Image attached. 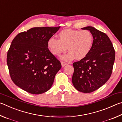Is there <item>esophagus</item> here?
Instances as JSON below:
<instances>
[{"mask_svg": "<svg viewBox=\"0 0 122 122\" xmlns=\"http://www.w3.org/2000/svg\"><path fill=\"white\" fill-rule=\"evenodd\" d=\"M61 66H62L63 67H64V66H65L66 65H67V63L66 62H64V61H61Z\"/></svg>", "mask_w": 122, "mask_h": 122, "instance_id": "esophagus-1", "label": "esophagus"}]
</instances>
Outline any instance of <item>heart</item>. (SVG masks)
Instances as JSON below:
<instances>
[{
    "label": "heart",
    "mask_w": 122,
    "mask_h": 122,
    "mask_svg": "<svg viewBox=\"0 0 122 122\" xmlns=\"http://www.w3.org/2000/svg\"><path fill=\"white\" fill-rule=\"evenodd\" d=\"M58 39L49 38L47 46L52 55L58 57L65 50L69 52L63 55L61 59L69 61L74 58L80 60L86 57L91 50L93 43V35L88 30L65 29L58 33Z\"/></svg>",
    "instance_id": "b5f03b06"
}]
</instances>
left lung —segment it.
I'll use <instances>...</instances> for the list:
<instances>
[{
	"mask_svg": "<svg viewBox=\"0 0 122 122\" xmlns=\"http://www.w3.org/2000/svg\"><path fill=\"white\" fill-rule=\"evenodd\" d=\"M93 35L92 48L88 55L73 64L74 73L72 81L76 89L81 92H93L105 84L112 73L115 51L109 38L105 33L88 26Z\"/></svg>",
	"mask_w": 122,
	"mask_h": 122,
	"instance_id": "obj_1",
	"label": "left lung"
}]
</instances>
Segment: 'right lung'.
<instances>
[{
	"label": "right lung",
	"instance_id": "add662e5",
	"mask_svg": "<svg viewBox=\"0 0 122 122\" xmlns=\"http://www.w3.org/2000/svg\"><path fill=\"white\" fill-rule=\"evenodd\" d=\"M59 28H32L13 40L7 52V64L11 79L17 86L33 94L50 89L61 65L50 52L47 41Z\"/></svg>",
	"mask_w": 122,
	"mask_h": 122
}]
</instances>
